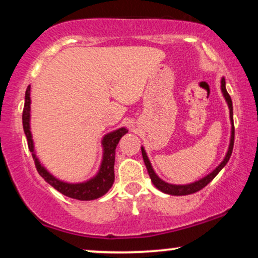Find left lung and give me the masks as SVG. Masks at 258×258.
Instances as JSON below:
<instances>
[{"label": "left lung", "instance_id": "obj_1", "mask_svg": "<svg viewBox=\"0 0 258 258\" xmlns=\"http://www.w3.org/2000/svg\"><path fill=\"white\" fill-rule=\"evenodd\" d=\"M221 88H222V92H223V96L224 98H226L227 103H228V106H229V112H230V120H232V137H230V144H229V149H228V153L226 155V158H224L223 161L221 162V165L218 166L216 170L212 171L211 173L207 174L206 177H204L203 179L198 180V182H194L191 183V184H186V185H174V184H168V183L164 182V180H161L159 178L158 176H156L155 172H154L152 165H150L149 162V159H148L146 152H144V149L142 148V156H143V160H144V164H146L147 166V170H148V173H149L150 176V179H152L153 184L156 186V188L159 189V190L164 191V193L166 194H171V195H188V194H193V193H197V191L201 190L203 188H205V186L209 184L210 182H211L212 179L215 178L216 176H217L218 172L226 166V164L228 161H229V158L230 155H232V152H233V147H234V122H233V103H232V98H230L229 93H228L227 90H226V80L224 78L222 79L221 81Z\"/></svg>", "mask_w": 258, "mask_h": 258}]
</instances>
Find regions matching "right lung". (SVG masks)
<instances>
[{
	"label": "right lung",
	"instance_id": "right-lung-1",
	"mask_svg": "<svg viewBox=\"0 0 258 258\" xmlns=\"http://www.w3.org/2000/svg\"><path fill=\"white\" fill-rule=\"evenodd\" d=\"M30 86H28L25 92V104L24 110H23V127L28 139L29 150L32 153L35 159V166H36L37 172L41 177H43L47 183H49L53 188L57 189L61 194L67 197L73 198L78 200H94L103 197L109 189L111 188L114 183V164H115V149H116L117 143L123 135L128 132V130L122 127V128L116 130V131L106 135L103 139V147H104V155H103V162L98 174L94 178L86 183H79V184H70V183H64L58 180L57 178L47 172L44 168L41 166L34 154V144H32L31 132H30Z\"/></svg>",
	"mask_w": 258,
	"mask_h": 258
}]
</instances>
